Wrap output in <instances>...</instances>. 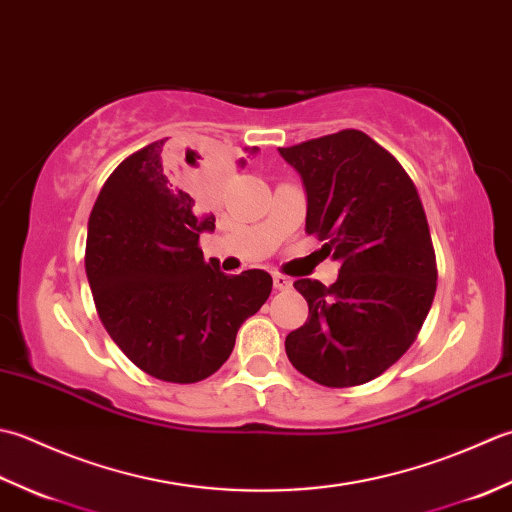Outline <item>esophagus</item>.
Instances as JSON below:
<instances>
[{"label": "esophagus", "mask_w": 512, "mask_h": 512, "mask_svg": "<svg viewBox=\"0 0 512 512\" xmlns=\"http://www.w3.org/2000/svg\"><path fill=\"white\" fill-rule=\"evenodd\" d=\"M274 287H276L278 291L289 289V287H291V280H289L287 276H283V274H274Z\"/></svg>", "instance_id": "obj_1"}]
</instances>
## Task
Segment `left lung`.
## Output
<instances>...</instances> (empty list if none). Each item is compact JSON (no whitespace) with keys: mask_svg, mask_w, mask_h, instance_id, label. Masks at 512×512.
Masks as SVG:
<instances>
[{"mask_svg":"<svg viewBox=\"0 0 512 512\" xmlns=\"http://www.w3.org/2000/svg\"><path fill=\"white\" fill-rule=\"evenodd\" d=\"M278 152L305 187V232L340 263L331 287L294 283L309 318L287 336V358L322 387H356L404 356L431 309L437 267L424 207L398 159L360 130Z\"/></svg>","mask_w":512,"mask_h":512,"instance_id":"left-lung-1","label":"left lung"}]
</instances>
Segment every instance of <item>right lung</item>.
Here are the masks:
<instances>
[{"label":"right lung","instance_id":"add662e5","mask_svg":"<svg viewBox=\"0 0 512 512\" xmlns=\"http://www.w3.org/2000/svg\"><path fill=\"white\" fill-rule=\"evenodd\" d=\"M165 141L130 154L101 187L86 274L103 327L125 356L152 378L192 384L223 367L274 283L263 269L227 276L216 258H203L198 236L216 218L174 179L176 154ZM196 165L187 154L179 168Z\"/></svg>","mask_w":512,"mask_h":512}]
</instances>
